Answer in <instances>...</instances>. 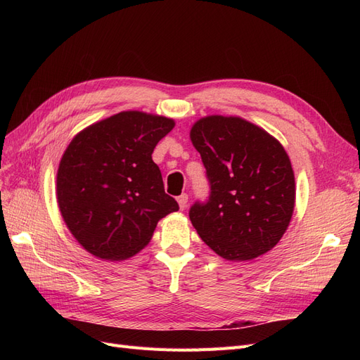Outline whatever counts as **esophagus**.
<instances>
[{"label":"esophagus","mask_w":360,"mask_h":360,"mask_svg":"<svg viewBox=\"0 0 360 360\" xmlns=\"http://www.w3.org/2000/svg\"><path fill=\"white\" fill-rule=\"evenodd\" d=\"M177 202H179L180 210H184V209H186V205H188V193H181L180 197L177 198Z\"/></svg>","instance_id":"1"}]
</instances>
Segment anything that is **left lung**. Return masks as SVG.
I'll list each match as a JSON object with an SVG mask.
<instances>
[{
  "label": "left lung",
  "instance_id": "obj_1",
  "mask_svg": "<svg viewBox=\"0 0 360 360\" xmlns=\"http://www.w3.org/2000/svg\"><path fill=\"white\" fill-rule=\"evenodd\" d=\"M210 195L189 217L202 242L230 261H246L276 246L290 225L296 184L279 141L240 117L209 115L191 129Z\"/></svg>",
  "mask_w": 360,
  "mask_h": 360
}]
</instances>
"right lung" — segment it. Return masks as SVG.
I'll use <instances>...</instances> for the list:
<instances>
[{
    "label": "right lung",
    "instance_id": "obj_1",
    "mask_svg": "<svg viewBox=\"0 0 360 360\" xmlns=\"http://www.w3.org/2000/svg\"><path fill=\"white\" fill-rule=\"evenodd\" d=\"M174 120L123 111L76 135L57 172V200L78 243L97 258L126 259L139 252L158 222L179 204L163 189L151 159Z\"/></svg>",
    "mask_w": 360,
    "mask_h": 360
}]
</instances>
